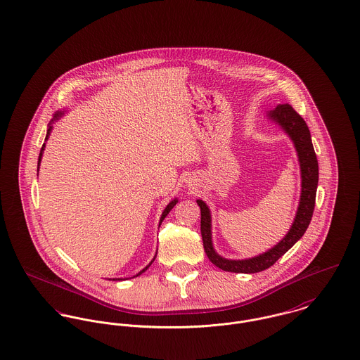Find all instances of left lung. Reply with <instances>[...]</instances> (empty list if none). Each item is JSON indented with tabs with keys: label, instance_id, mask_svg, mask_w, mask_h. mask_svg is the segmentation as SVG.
Here are the masks:
<instances>
[{
	"label": "left lung",
	"instance_id": "obj_1",
	"mask_svg": "<svg viewBox=\"0 0 360 360\" xmlns=\"http://www.w3.org/2000/svg\"><path fill=\"white\" fill-rule=\"evenodd\" d=\"M269 120L278 124L280 128L288 135L292 141L301 171V196L298 208L291 224V228L268 251L245 258V259H228L221 257L212 245V232H211V211L202 200H196L201 211L200 231L202 238L204 251L208 259L222 271L235 272V274H257L271 268L281 255H284L298 240L301 239L308 229L312 214L315 210L316 189L319 182V165L315 155V149L311 139V132L304 119L288 105H278L274 110L268 113Z\"/></svg>",
	"mask_w": 360,
	"mask_h": 360
}]
</instances>
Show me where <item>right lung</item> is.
Returning <instances> with one entry per match:
<instances>
[{
    "label": "right lung",
    "mask_w": 360,
    "mask_h": 360,
    "mask_svg": "<svg viewBox=\"0 0 360 360\" xmlns=\"http://www.w3.org/2000/svg\"><path fill=\"white\" fill-rule=\"evenodd\" d=\"M65 113H66V110H60V112H56V113H55V116H53V119H52V120L49 121V124H48V129H46V136H45V141H48V138H49V135H51V131H52V124H53V122H55V121L59 120V119H60V117H63V116H65ZM44 150H45V143H44V145H42V148H41L40 156H39V168H40V162H41V159H42V153H44ZM176 202H178V199H174V200H171V201H169V202H168V204H167V207H165V208H164V211H162V214H161L160 222H159V226H160L161 222H162V221H164V218H165V217H167V215H168V212H169V211H171V210H172V208H174V205H175V204H176ZM156 254H158V252H156ZM155 259H156V255H155V258H153V259H152V261H150V262H149V265H146V266H145V268H143V269H142V271H141V272H139V274H136V275H135V276H134V278H136V276H139V275H142V274H143V272H145V271H146V269H148V268H149V266H150V265H152V264H153V261H155ZM109 280H115V281H116V280H122V279H117V278H116V279H109Z\"/></svg>",
    "instance_id": "add662e5"
}]
</instances>
